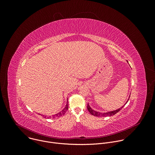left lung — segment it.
<instances>
[{
    "label": "left lung",
    "mask_w": 155,
    "mask_h": 155,
    "mask_svg": "<svg viewBox=\"0 0 155 155\" xmlns=\"http://www.w3.org/2000/svg\"><path fill=\"white\" fill-rule=\"evenodd\" d=\"M130 97V96H129ZM129 99L127 101L126 103L128 102L129 101ZM126 105V104H124ZM124 106V105H123ZM123 106L122 107H121L120 108H118L116 110H114V111H112V112H106V113H101V112H96L95 111V110H93L90 106L89 105V104H87V110L89 111V112L92 115H94V116H96V117H110V116H113L115 114H116L117 113H118L120 110H121V108L123 107Z\"/></svg>",
    "instance_id": "8db88e82"
}]
</instances>
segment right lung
Masks as SVG:
<instances>
[{"label":"right lung","instance_id":"1","mask_svg":"<svg viewBox=\"0 0 155 155\" xmlns=\"http://www.w3.org/2000/svg\"><path fill=\"white\" fill-rule=\"evenodd\" d=\"M68 100V99H67ZM68 110V101H67V104H66V105H65V107H64V108L62 110V111H61L60 112H59L58 114H56V115H52V117H47V118H55L56 117H61V116H62V115H64L65 114V112H66V111H67V110ZM40 115H41V114H39ZM42 116V115H41ZM43 118H47V116H44V115H43Z\"/></svg>","mask_w":155,"mask_h":155}]
</instances>
